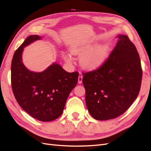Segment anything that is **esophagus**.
Returning a JSON list of instances; mask_svg holds the SVG:
<instances>
[{
  "label": "esophagus",
  "instance_id": "obj_1",
  "mask_svg": "<svg viewBox=\"0 0 151 151\" xmlns=\"http://www.w3.org/2000/svg\"><path fill=\"white\" fill-rule=\"evenodd\" d=\"M82 80H83L82 76L80 75V76H78V82L79 84H81V83H82Z\"/></svg>",
  "mask_w": 151,
  "mask_h": 151
}]
</instances>
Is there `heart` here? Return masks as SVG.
<instances>
[{
	"mask_svg": "<svg viewBox=\"0 0 151 151\" xmlns=\"http://www.w3.org/2000/svg\"><path fill=\"white\" fill-rule=\"evenodd\" d=\"M94 44H75L71 45L70 52L72 54L81 56V66L88 70H93L100 68L105 63L109 55L110 48L107 44L101 45L94 48ZM64 59L68 63H72L71 54L64 52Z\"/></svg>",
	"mask_w": 151,
	"mask_h": 151,
	"instance_id": "b5f03b06",
	"label": "heart"
}]
</instances>
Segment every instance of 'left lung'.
Wrapping results in <instances>:
<instances>
[{
    "instance_id": "obj_1",
    "label": "left lung",
    "mask_w": 151,
    "mask_h": 151,
    "mask_svg": "<svg viewBox=\"0 0 151 151\" xmlns=\"http://www.w3.org/2000/svg\"><path fill=\"white\" fill-rule=\"evenodd\" d=\"M108 59L98 70L84 73L88 111L97 120H108L123 114L136 99L140 88L142 71L134 44L124 35Z\"/></svg>"
}]
</instances>
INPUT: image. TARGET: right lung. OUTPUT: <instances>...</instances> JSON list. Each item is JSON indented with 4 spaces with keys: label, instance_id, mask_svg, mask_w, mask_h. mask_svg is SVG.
I'll return each mask as SVG.
<instances>
[{
    "label": "right lung",
    "instance_id": "add662e5",
    "mask_svg": "<svg viewBox=\"0 0 151 151\" xmlns=\"http://www.w3.org/2000/svg\"><path fill=\"white\" fill-rule=\"evenodd\" d=\"M42 37L29 36L16 50L11 63V84L16 99L28 114L51 122L63 113L67 99L78 82V73H68L57 63L42 72L30 71L23 63L24 48Z\"/></svg>",
    "mask_w": 151,
    "mask_h": 151
}]
</instances>
